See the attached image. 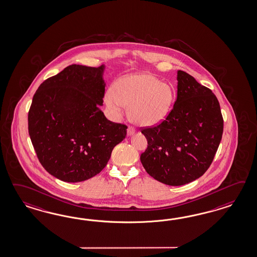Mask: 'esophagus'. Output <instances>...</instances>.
I'll list each match as a JSON object with an SVG mask.
<instances>
[{"label":"esophagus","instance_id":"obj_1","mask_svg":"<svg viewBox=\"0 0 257 257\" xmlns=\"http://www.w3.org/2000/svg\"><path fill=\"white\" fill-rule=\"evenodd\" d=\"M134 134H135V129L133 127H128V129H127V136L131 137Z\"/></svg>","mask_w":257,"mask_h":257}]
</instances>
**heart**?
Wrapping results in <instances>:
<instances>
[{
    "label": "heart",
    "instance_id": "1",
    "mask_svg": "<svg viewBox=\"0 0 257 257\" xmlns=\"http://www.w3.org/2000/svg\"><path fill=\"white\" fill-rule=\"evenodd\" d=\"M175 100L169 84L154 76L135 73L119 78L105 95L109 113L119 119L129 106V116L137 125H159L168 117Z\"/></svg>",
    "mask_w": 257,
    "mask_h": 257
}]
</instances>
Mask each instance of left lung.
Wrapping results in <instances>:
<instances>
[{
    "label": "left lung",
    "mask_w": 257,
    "mask_h": 257,
    "mask_svg": "<svg viewBox=\"0 0 257 257\" xmlns=\"http://www.w3.org/2000/svg\"><path fill=\"white\" fill-rule=\"evenodd\" d=\"M177 97L161 124L142 130L148 149L140 161L149 175L169 186L198 179L219 147L224 120L213 92L183 70L177 71Z\"/></svg>",
    "instance_id": "left-lung-1"
}]
</instances>
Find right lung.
<instances>
[{
	"label": "right lung",
	"mask_w": 257,
	"mask_h": 257,
	"mask_svg": "<svg viewBox=\"0 0 257 257\" xmlns=\"http://www.w3.org/2000/svg\"><path fill=\"white\" fill-rule=\"evenodd\" d=\"M105 65H70L45 80L33 96L29 134L38 159L64 182L87 180L106 167L127 126L106 119L103 105Z\"/></svg>",
	"instance_id": "add662e5"
}]
</instances>
